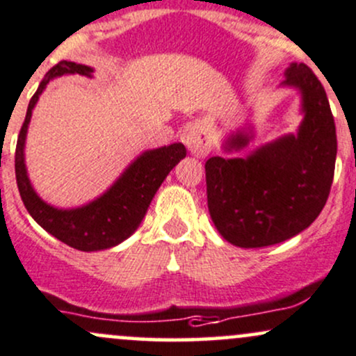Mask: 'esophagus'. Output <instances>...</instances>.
Masks as SVG:
<instances>
[{
    "label": "esophagus",
    "instance_id": "esophagus-1",
    "mask_svg": "<svg viewBox=\"0 0 356 356\" xmlns=\"http://www.w3.org/2000/svg\"><path fill=\"white\" fill-rule=\"evenodd\" d=\"M182 141L194 156H207L211 152V136L207 126H193L184 133Z\"/></svg>",
    "mask_w": 356,
    "mask_h": 356
}]
</instances>
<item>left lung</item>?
I'll use <instances>...</instances> for the list:
<instances>
[{"mask_svg": "<svg viewBox=\"0 0 356 356\" xmlns=\"http://www.w3.org/2000/svg\"><path fill=\"white\" fill-rule=\"evenodd\" d=\"M283 88L300 95L302 122L244 156H211L207 168L208 209L216 230L244 249L295 237L319 216L334 177V118L321 81L304 63L285 70ZM247 122L223 140V152H242L254 140Z\"/></svg>", "mask_w": 356, "mask_h": 356, "instance_id": "left-lung-1", "label": "left lung"}]
</instances>
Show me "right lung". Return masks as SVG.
Masks as SVG:
<instances>
[{"label":"right lung","mask_w":356,"mask_h":356,"mask_svg":"<svg viewBox=\"0 0 356 356\" xmlns=\"http://www.w3.org/2000/svg\"><path fill=\"white\" fill-rule=\"evenodd\" d=\"M93 71L95 70L90 66L71 61L58 63L47 71L37 92L30 99L15 152L18 191L30 216L52 237L85 252L111 249L131 237L143 222L149 203L165 181L168 172L186 156V147L182 143L147 149L124 168L109 189L87 204L76 208H58L46 203L33 189L25 165V141L33 107L54 78L63 74H83L92 78Z\"/></svg>","instance_id":"add662e5"}]
</instances>
